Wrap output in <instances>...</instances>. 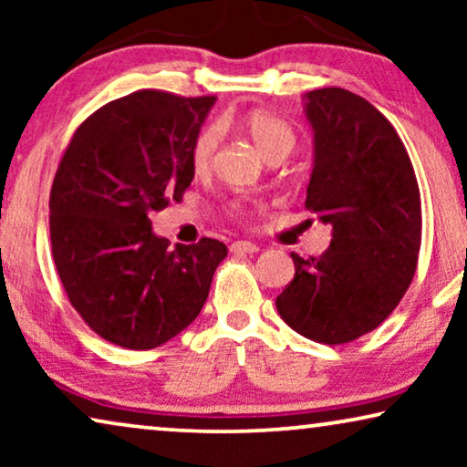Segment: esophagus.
<instances>
[{
  "label": "esophagus",
  "mask_w": 467,
  "mask_h": 467,
  "mask_svg": "<svg viewBox=\"0 0 467 467\" xmlns=\"http://www.w3.org/2000/svg\"><path fill=\"white\" fill-rule=\"evenodd\" d=\"M229 251L232 253H257L259 246L253 244V242H248V240H238V242H232Z\"/></svg>",
  "instance_id": "1"
}]
</instances>
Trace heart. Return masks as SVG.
<instances>
[{
	"instance_id": "1",
	"label": "heart",
	"mask_w": 467,
	"mask_h": 467,
	"mask_svg": "<svg viewBox=\"0 0 467 467\" xmlns=\"http://www.w3.org/2000/svg\"><path fill=\"white\" fill-rule=\"evenodd\" d=\"M238 125L257 150L264 155L267 161L274 157H286L296 150L297 146V133L293 130L291 123L285 119L276 117L270 112H251L240 120L235 119H223L219 125H206L195 133L193 142L189 146V165L195 174H208L214 165L216 150L221 144V130L225 127ZM238 210V206H234Z\"/></svg>"
}]
</instances>
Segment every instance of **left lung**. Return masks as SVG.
Wrapping results in <instances>:
<instances>
[{
    "instance_id": "8db88e82",
    "label": "left lung",
    "mask_w": 467,
    "mask_h": 467,
    "mask_svg": "<svg viewBox=\"0 0 467 467\" xmlns=\"http://www.w3.org/2000/svg\"><path fill=\"white\" fill-rule=\"evenodd\" d=\"M306 117L315 130L306 210L334 232L321 257L291 254L296 276L276 308L308 340L347 344L379 327L412 283L419 182L398 131L359 95L317 88L306 95Z\"/></svg>"
}]
</instances>
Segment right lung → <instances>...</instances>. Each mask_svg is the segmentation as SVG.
I'll list each match as a JSON object with an SVG mask.
<instances>
[{
	"mask_svg": "<svg viewBox=\"0 0 467 467\" xmlns=\"http://www.w3.org/2000/svg\"><path fill=\"white\" fill-rule=\"evenodd\" d=\"M213 95L142 88L108 101L74 131L50 189V246L69 304L104 340L149 350L181 334L206 304L219 240L176 244L152 213L193 181L189 146Z\"/></svg>",
	"mask_w": 467,
	"mask_h": 467,
	"instance_id": "1",
	"label": "right lung"
}]
</instances>
